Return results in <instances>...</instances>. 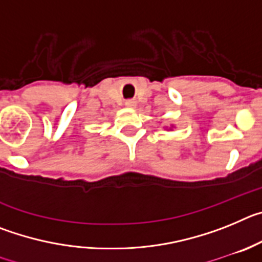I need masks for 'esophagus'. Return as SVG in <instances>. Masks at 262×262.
<instances>
[{"mask_svg": "<svg viewBox=\"0 0 262 262\" xmlns=\"http://www.w3.org/2000/svg\"><path fill=\"white\" fill-rule=\"evenodd\" d=\"M135 105H136L135 101H131V99H129V101H126L127 107H135Z\"/></svg>", "mask_w": 262, "mask_h": 262, "instance_id": "1", "label": "esophagus"}]
</instances>
